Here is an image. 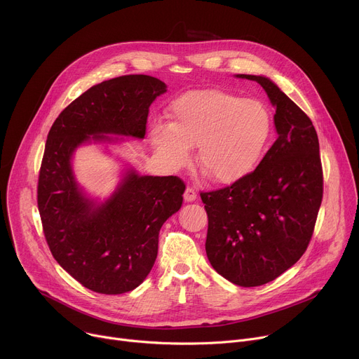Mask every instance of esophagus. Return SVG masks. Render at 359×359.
I'll use <instances>...</instances> for the list:
<instances>
[{"instance_id":"34e87169","label":"esophagus","mask_w":359,"mask_h":359,"mask_svg":"<svg viewBox=\"0 0 359 359\" xmlns=\"http://www.w3.org/2000/svg\"><path fill=\"white\" fill-rule=\"evenodd\" d=\"M197 198V193L193 187H186V191H184V200L186 201H194Z\"/></svg>"}]
</instances>
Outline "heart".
<instances>
[{
    "label": "heart",
    "mask_w": 359,
    "mask_h": 359,
    "mask_svg": "<svg viewBox=\"0 0 359 359\" xmlns=\"http://www.w3.org/2000/svg\"><path fill=\"white\" fill-rule=\"evenodd\" d=\"M273 119L260 100L220 89L190 90L175 99L170 123L151 126L150 139L173 168H184L197 146V163L220 184L236 183L262 162Z\"/></svg>",
    "instance_id": "obj_1"
}]
</instances>
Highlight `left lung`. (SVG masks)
<instances>
[{"instance_id":"1","label":"left lung","mask_w":359,"mask_h":359,"mask_svg":"<svg viewBox=\"0 0 359 359\" xmlns=\"http://www.w3.org/2000/svg\"><path fill=\"white\" fill-rule=\"evenodd\" d=\"M237 78L255 81L267 92L278 137L254 172L200 197L209 217L210 264L236 285L259 287L292 267L309 247L324 179L311 119L269 78Z\"/></svg>"}]
</instances>
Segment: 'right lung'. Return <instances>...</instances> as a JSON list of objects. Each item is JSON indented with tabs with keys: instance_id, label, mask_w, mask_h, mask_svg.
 <instances>
[{
	"instance_id": "right-lung-1",
	"label": "right lung",
	"mask_w": 359,
	"mask_h": 359,
	"mask_svg": "<svg viewBox=\"0 0 359 359\" xmlns=\"http://www.w3.org/2000/svg\"><path fill=\"white\" fill-rule=\"evenodd\" d=\"M165 92V82L149 75L104 81L69 104L48 133L36 191L45 240L58 264L95 292L123 294L143 283L186 184L129 170L105 203L95 204L75 182L72 153L90 139L112 142L107 135L143 139L149 107Z\"/></svg>"
}]
</instances>
